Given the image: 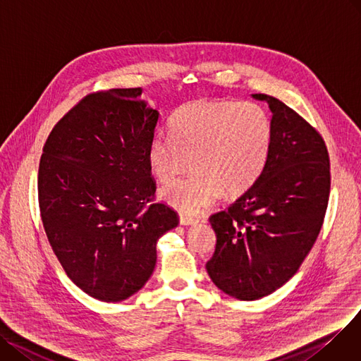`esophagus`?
I'll return each mask as SVG.
<instances>
[{
  "mask_svg": "<svg viewBox=\"0 0 361 361\" xmlns=\"http://www.w3.org/2000/svg\"><path fill=\"white\" fill-rule=\"evenodd\" d=\"M179 221H180V224H182V226H192V224H195V223H197V220H195V219H192V217H186V216H180V217H179Z\"/></svg>",
  "mask_w": 361,
  "mask_h": 361,
  "instance_id": "obj_1",
  "label": "esophagus"
}]
</instances>
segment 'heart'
I'll return each mask as SVG.
<instances>
[{
	"label": "heart",
	"mask_w": 361,
	"mask_h": 361,
	"mask_svg": "<svg viewBox=\"0 0 361 361\" xmlns=\"http://www.w3.org/2000/svg\"><path fill=\"white\" fill-rule=\"evenodd\" d=\"M272 145V122L253 102L186 103L171 119V135L157 134L147 161L160 182L189 166L194 173L161 188V200L185 216H197L223 192L239 195L261 176Z\"/></svg>",
	"instance_id": "1"
}]
</instances>
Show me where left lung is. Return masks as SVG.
Segmentation results:
<instances>
[{"instance_id":"1","label":"left lung","mask_w":361,"mask_h":361,"mask_svg":"<svg viewBox=\"0 0 361 361\" xmlns=\"http://www.w3.org/2000/svg\"><path fill=\"white\" fill-rule=\"evenodd\" d=\"M272 145L261 176L227 209L209 217L217 243L205 268L239 300H258L298 272L322 228L331 189L324 138L298 112L268 94Z\"/></svg>"}]
</instances>
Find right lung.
<instances>
[{
  "instance_id": "add662e5",
  "label": "right lung",
  "mask_w": 361,
  "mask_h": 361,
  "mask_svg": "<svg viewBox=\"0 0 361 361\" xmlns=\"http://www.w3.org/2000/svg\"><path fill=\"white\" fill-rule=\"evenodd\" d=\"M141 89L90 93L54 126L37 175L40 217L63 271L102 302L131 298L152 277L157 240L179 224L156 202L147 161L159 112Z\"/></svg>"
}]
</instances>
